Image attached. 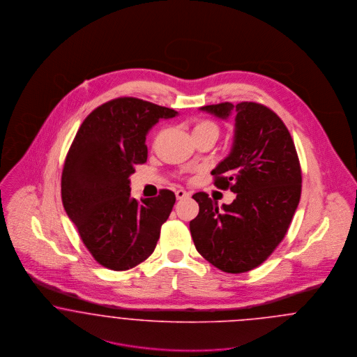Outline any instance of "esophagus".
<instances>
[{"mask_svg":"<svg viewBox=\"0 0 357 357\" xmlns=\"http://www.w3.org/2000/svg\"><path fill=\"white\" fill-rule=\"evenodd\" d=\"M175 195H176V199H183V198L188 197V192L185 191V190H182V188H179V190L175 191Z\"/></svg>","mask_w":357,"mask_h":357,"instance_id":"obj_1","label":"esophagus"}]
</instances>
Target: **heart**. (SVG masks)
<instances>
[{
	"instance_id": "heart-1",
	"label": "heart",
	"mask_w": 357,
	"mask_h": 357,
	"mask_svg": "<svg viewBox=\"0 0 357 357\" xmlns=\"http://www.w3.org/2000/svg\"><path fill=\"white\" fill-rule=\"evenodd\" d=\"M192 136H201V135H208V134H213V135L218 136V126L211 121V120H197L194 124H192Z\"/></svg>"
}]
</instances>
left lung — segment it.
I'll return each instance as SVG.
<instances>
[{"instance_id": "obj_1", "label": "left lung", "mask_w": 357, "mask_h": 357, "mask_svg": "<svg viewBox=\"0 0 357 357\" xmlns=\"http://www.w3.org/2000/svg\"><path fill=\"white\" fill-rule=\"evenodd\" d=\"M227 119L236 111L231 153L211 171L214 185L233 191L230 204L206 192L190 231L198 253L222 272L245 273L259 266L284 239L301 197V167L293 139L271 108L253 102L204 105Z\"/></svg>"}]
</instances>
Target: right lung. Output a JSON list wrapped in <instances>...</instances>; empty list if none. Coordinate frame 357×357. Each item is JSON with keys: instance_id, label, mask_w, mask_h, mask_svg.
Masks as SVG:
<instances>
[{"instance_id": "1", "label": "right lung", "mask_w": 357, "mask_h": 357, "mask_svg": "<svg viewBox=\"0 0 357 357\" xmlns=\"http://www.w3.org/2000/svg\"><path fill=\"white\" fill-rule=\"evenodd\" d=\"M178 112L136 98H118L93 109L69 149L61 199L92 257L107 269L128 271L153 255L175 194L137 202L130 175L147 160L146 136L160 119Z\"/></svg>"}]
</instances>
